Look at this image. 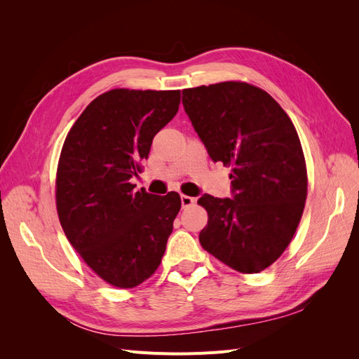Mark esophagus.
<instances>
[{"mask_svg": "<svg viewBox=\"0 0 359 359\" xmlns=\"http://www.w3.org/2000/svg\"><path fill=\"white\" fill-rule=\"evenodd\" d=\"M194 202H196V199H194V198L186 196V194H181V205H182V208H189V206L194 205Z\"/></svg>", "mask_w": 359, "mask_h": 359, "instance_id": "obj_1", "label": "esophagus"}]
</instances>
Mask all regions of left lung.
<instances>
[{
    "mask_svg": "<svg viewBox=\"0 0 359 359\" xmlns=\"http://www.w3.org/2000/svg\"><path fill=\"white\" fill-rule=\"evenodd\" d=\"M182 104L208 154L232 168L233 198L205 194L201 245L244 274L283 255L307 199V166L292 119L266 91L241 81L182 90Z\"/></svg>",
    "mask_w": 359,
    "mask_h": 359,
    "instance_id": "1",
    "label": "left lung"
}]
</instances>
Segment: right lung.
<instances>
[{
	"mask_svg": "<svg viewBox=\"0 0 359 359\" xmlns=\"http://www.w3.org/2000/svg\"><path fill=\"white\" fill-rule=\"evenodd\" d=\"M181 91L115 88L85 107L60 154L55 201L67 240L111 286L130 289L156 273L180 194L135 190L154 136L177 115Z\"/></svg>",
	"mask_w": 359,
	"mask_h": 359,
	"instance_id": "obj_1",
	"label": "right lung"
}]
</instances>
